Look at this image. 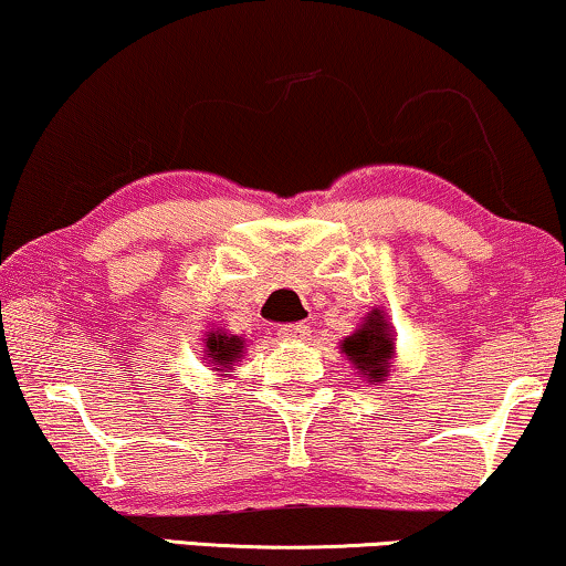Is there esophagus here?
Returning <instances> with one entry per match:
<instances>
[{
	"mask_svg": "<svg viewBox=\"0 0 566 566\" xmlns=\"http://www.w3.org/2000/svg\"><path fill=\"white\" fill-rule=\"evenodd\" d=\"M308 335H312V329H308V324L304 322L283 324V327H277V337L289 339V343H301V339H308Z\"/></svg>",
	"mask_w": 566,
	"mask_h": 566,
	"instance_id": "34e87169",
	"label": "esophagus"
}]
</instances>
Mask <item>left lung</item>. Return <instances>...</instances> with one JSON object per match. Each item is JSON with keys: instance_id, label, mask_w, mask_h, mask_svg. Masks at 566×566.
I'll list each match as a JSON object with an SVG mask.
<instances>
[{"instance_id": "obj_1", "label": "left lung", "mask_w": 566, "mask_h": 566, "mask_svg": "<svg viewBox=\"0 0 566 566\" xmlns=\"http://www.w3.org/2000/svg\"><path fill=\"white\" fill-rule=\"evenodd\" d=\"M343 353L366 378L381 381L389 374L394 337L389 324H386V316L378 308L366 316V324H360V329L355 335L345 339Z\"/></svg>"}]
</instances>
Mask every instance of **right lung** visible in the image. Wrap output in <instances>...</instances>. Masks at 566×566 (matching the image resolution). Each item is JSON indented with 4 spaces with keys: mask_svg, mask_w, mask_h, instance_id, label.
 Listing matches in <instances>:
<instances>
[{
    "mask_svg": "<svg viewBox=\"0 0 566 566\" xmlns=\"http://www.w3.org/2000/svg\"><path fill=\"white\" fill-rule=\"evenodd\" d=\"M242 347L244 343L237 335L229 337V335H221V332H211L206 343V355L211 358V363H216V366L229 368L231 363L242 355Z\"/></svg>",
    "mask_w": 566,
    "mask_h": 566,
    "instance_id": "1",
    "label": "right lung"
}]
</instances>
